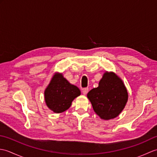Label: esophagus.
Instances as JSON below:
<instances>
[{"label": "esophagus", "instance_id": "obj_1", "mask_svg": "<svg viewBox=\"0 0 157 157\" xmlns=\"http://www.w3.org/2000/svg\"><path fill=\"white\" fill-rule=\"evenodd\" d=\"M88 92V88H83V89H82V93H83V94L86 95V94H87Z\"/></svg>", "mask_w": 157, "mask_h": 157}]
</instances>
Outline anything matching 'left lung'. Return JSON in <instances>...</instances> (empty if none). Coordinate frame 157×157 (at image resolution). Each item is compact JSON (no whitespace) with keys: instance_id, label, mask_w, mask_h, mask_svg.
Wrapping results in <instances>:
<instances>
[{"instance_id":"1","label":"left lung","mask_w":157,"mask_h":157,"mask_svg":"<svg viewBox=\"0 0 157 157\" xmlns=\"http://www.w3.org/2000/svg\"><path fill=\"white\" fill-rule=\"evenodd\" d=\"M87 97L101 119L109 120L117 117L125 108L128 93L124 83L117 75L106 71L98 87L92 89Z\"/></svg>"}]
</instances>
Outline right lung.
Returning a JSON list of instances; mask_svg holds the SVG:
<instances>
[{"mask_svg":"<svg viewBox=\"0 0 157 157\" xmlns=\"http://www.w3.org/2000/svg\"><path fill=\"white\" fill-rule=\"evenodd\" d=\"M80 94L79 89L70 84L61 73H55L44 90V100L49 109L61 113L67 111Z\"/></svg>","mask_w":157,"mask_h":157,"instance_id":"right-lung-1","label":"right lung"}]
</instances>
